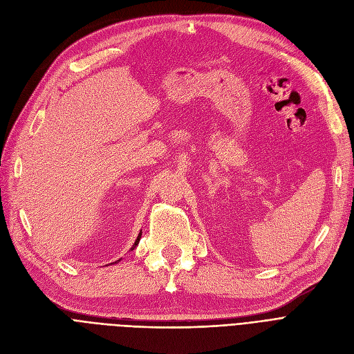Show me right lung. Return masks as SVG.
Returning a JSON list of instances; mask_svg holds the SVG:
<instances>
[{"instance_id":"obj_1","label":"right lung","mask_w":354,"mask_h":354,"mask_svg":"<svg viewBox=\"0 0 354 354\" xmlns=\"http://www.w3.org/2000/svg\"><path fill=\"white\" fill-rule=\"evenodd\" d=\"M140 236H142V230H140V232H139V235H138V238H136V241H135V244H133V247L130 248V251H133L136 247H138V244H139V241H140ZM122 259V258H120ZM120 259H118V261H115V263H111V264H118Z\"/></svg>"}]
</instances>
